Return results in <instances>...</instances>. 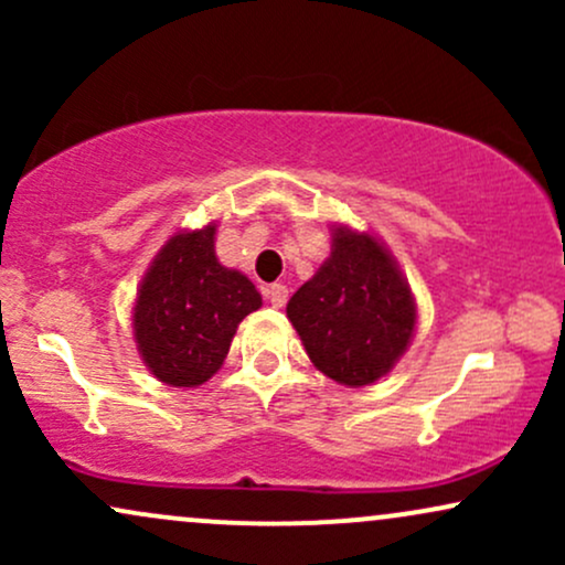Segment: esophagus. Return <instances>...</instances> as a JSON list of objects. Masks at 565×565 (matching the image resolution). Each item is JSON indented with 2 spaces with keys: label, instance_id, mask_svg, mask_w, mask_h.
<instances>
[{
  "label": "esophagus",
  "instance_id": "obj_1",
  "mask_svg": "<svg viewBox=\"0 0 565 565\" xmlns=\"http://www.w3.org/2000/svg\"><path fill=\"white\" fill-rule=\"evenodd\" d=\"M265 297H268V302L274 305V308H284L289 300V289L284 287V284H270V287H265Z\"/></svg>",
  "mask_w": 565,
  "mask_h": 565
}]
</instances>
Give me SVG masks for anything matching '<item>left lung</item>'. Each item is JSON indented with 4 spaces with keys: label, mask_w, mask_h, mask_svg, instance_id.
<instances>
[{
    "label": "left lung",
    "mask_w": 565,
    "mask_h": 565,
    "mask_svg": "<svg viewBox=\"0 0 565 565\" xmlns=\"http://www.w3.org/2000/svg\"><path fill=\"white\" fill-rule=\"evenodd\" d=\"M319 372L348 387L385 377L404 355L417 323L412 289L391 252L345 225L332 233V255L287 305Z\"/></svg>",
    "instance_id": "1"
}]
</instances>
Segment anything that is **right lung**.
<instances>
[{"instance_id": "obj_1", "label": "right lung", "mask_w": 565, "mask_h": 565, "mask_svg": "<svg viewBox=\"0 0 565 565\" xmlns=\"http://www.w3.org/2000/svg\"><path fill=\"white\" fill-rule=\"evenodd\" d=\"M215 223L180 231L161 246L135 300V342L159 382L196 387L223 366L231 340L260 291L238 270L220 265Z\"/></svg>"}]
</instances>
